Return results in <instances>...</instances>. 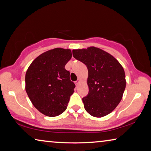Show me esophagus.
Returning a JSON list of instances; mask_svg holds the SVG:
<instances>
[{
	"instance_id": "esophagus-1",
	"label": "esophagus",
	"mask_w": 151,
	"mask_h": 151,
	"mask_svg": "<svg viewBox=\"0 0 151 151\" xmlns=\"http://www.w3.org/2000/svg\"><path fill=\"white\" fill-rule=\"evenodd\" d=\"M79 83H80V80H77L76 81H75V84H76V86H78V84H79Z\"/></svg>"
}]
</instances>
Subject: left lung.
<instances>
[{
  "instance_id": "obj_1",
  "label": "left lung",
  "mask_w": 151,
  "mask_h": 151,
  "mask_svg": "<svg viewBox=\"0 0 151 151\" xmlns=\"http://www.w3.org/2000/svg\"><path fill=\"white\" fill-rule=\"evenodd\" d=\"M76 60L88 68V93L83 98L86 111L94 117H103L121 102L126 87L122 66L115 58L100 48L73 50Z\"/></svg>"
}]
</instances>
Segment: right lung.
I'll list each match as a JSON object with an SVG mask.
<instances>
[{
    "label": "right lung",
    "mask_w": 151,
    "mask_h": 151,
    "mask_svg": "<svg viewBox=\"0 0 151 151\" xmlns=\"http://www.w3.org/2000/svg\"><path fill=\"white\" fill-rule=\"evenodd\" d=\"M71 57L70 50L55 48L36 58L27 71V93L35 108L46 116H58L67 108L75 88L65 68Z\"/></svg>",
    "instance_id": "1"
}]
</instances>
